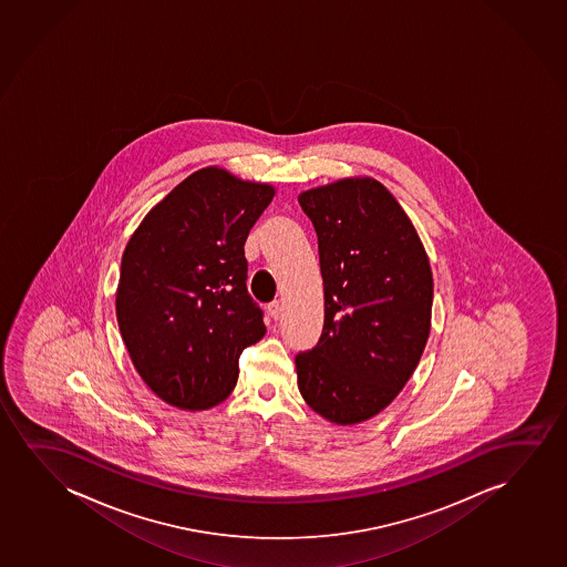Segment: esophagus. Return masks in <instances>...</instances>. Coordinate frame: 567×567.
Here are the masks:
<instances>
[{
  "mask_svg": "<svg viewBox=\"0 0 567 567\" xmlns=\"http://www.w3.org/2000/svg\"><path fill=\"white\" fill-rule=\"evenodd\" d=\"M268 310H270V317L274 318V320H280L281 318V302L280 301H272L270 305H268Z\"/></svg>",
  "mask_w": 567,
  "mask_h": 567,
  "instance_id": "34e87169",
  "label": "esophagus"
}]
</instances>
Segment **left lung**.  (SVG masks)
Instances as JSON below:
<instances>
[{"instance_id":"8db88e82","label":"left lung","mask_w":567,"mask_h":567,"mask_svg":"<svg viewBox=\"0 0 567 567\" xmlns=\"http://www.w3.org/2000/svg\"><path fill=\"white\" fill-rule=\"evenodd\" d=\"M318 237L324 328L295 355L302 400L336 424L363 423L408 384L431 333L432 272L415 227L384 185L307 190Z\"/></svg>"}]
</instances>
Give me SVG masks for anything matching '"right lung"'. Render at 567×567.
Returning a JSON list of instances; mask_svg holds the SVG:
<instances>
[{
  "mask_svg": "<svg viewBox=\"0 0 567 567\" xmlns=\"http://www.w3.org/2000/svg\"><path fill=\"white\" fill-rule=\"evenodd\" d=\"M272 197L270 185L206 167L128 239L117 324L138 374L169 405L197 411L226 400L243 349L266 333L247 289L245 241Z\"/></svg>",
  "mask_w": 567,
  "mask_h": 567,
  "instance_id": "1",
  "label": "right lung"
}]
</instances>
